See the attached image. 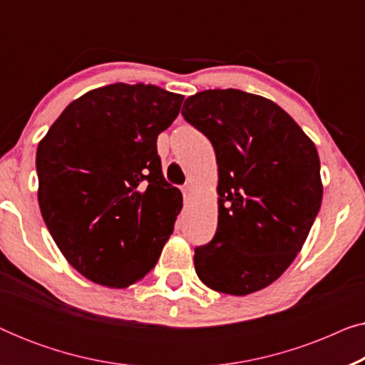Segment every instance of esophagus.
Masks as SVG:
<instances>
[{"label":"esophagus","instance_id":"34e87169","mask_svg":"<svg viewBox=\"0 0 365 365\" xmlns=\"http://www.w3.org/2000/svg\"><path fill=\"white\" fill-rule=\"evenodd\" d=\"M192 191H194V186H192L191 182L184 184V186H182V192H184V196H191Z\"/></svg>","mask_w":365,"mask_h":365}]
</instances>
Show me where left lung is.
<instances>
[{"label": "left lung", "mask_w": 365, "mask_h": 365, "mask_svg": "<svg viewBox=\"0 0 365 365\" xmlns=\"http://www.w3.org/2000/svg\"><path fill=\"white\" fill-rule=\"evenodd\" d=\"M182 116L209 138L217 163V231L194 251L201 281L247 296L291 266L322 202L317 149L271 99L207 89L184 101Z\"/></svg>", "instance_id": "1"}]
</instances>
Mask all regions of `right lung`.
<instances>
[{"label": "right lung", "mask_w": 365, "mask_h": 365, "mask_svg": "<svg viewBox=\"0 0 365 365\" xmlns=\"http://www.w3.org/2000/svg\"><path fill=\"white\" fill-rule=\"evenodd\" d=\"M182 99L153 84H108L74 99L39 141V209L89 281H141L173 234L182 194L164 179L156 141Z\"/></svg>", "instance_id": "right-lung-1"}]
</instances>
